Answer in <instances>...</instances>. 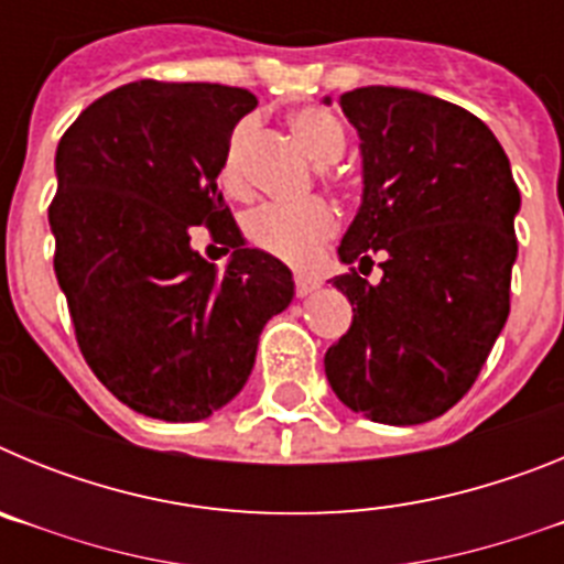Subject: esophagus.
I'll use <instances>...</instances> for the list:
<instances>
[{"label":"esophagus","mask_w":564,"mask_h":564,"mask_svg":"<svg viewBox=\"0 0 564 564\" xmlns=\"http://www.w3.org/2000/svg\"><path fill=\"white\" fill-rule=\"evenodd\" d=\"M316 288L318 279L305 276V273H296V276H293V291H296V296H307V293H313Z\"/></svg>","instance_id":"esophagus-1"}]
</instances>
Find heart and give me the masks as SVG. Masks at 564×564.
Instances as JSON below:
<instances>
[{"label": "heart", "mask_w": 564, "mask_h": 564, "mask_svg": "<svg viewBox=\"0 0 564 564\" xmlns=\"http://www.w3.org/2000/svg\"><path fill=\"white\" fill-rule=\"evenodd\" d=\"M288 129L296 143L305 149L316 166H330L341 161L347 149V134L338 118L322 107H299L288 115ZM251 123H239L226 143L220 161V183L231 197H242L248 192L246 154ZM336 212L325 200H305L296 206H262L246 217V239L259 251L282 259L288 265H307L316 259L327 239L336 234Z\"/></svg>", "instance_id": "b5f03b06"}]
</instances>
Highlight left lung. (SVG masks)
<instances>
[{
  "mask_svg": "<svg viewBox=\"0 0 564 564\" xmlns=\"http://www.w3.org/2000/svg\"><path fill=\"white\" fill-rule=\"evenodd\" d=\"M358 129L364 203L333 279L352 322L325 356L338 401L376 423L415 426L449 412L480 376L511 307L520 188L486 123L457 104L401 87L338 98Z\"/></svg>",
  "mask_w": 564,
  "mask_h": 564,
  "instance_id": "left-lung-1",
  "label": "left lung"
}]
</instances>
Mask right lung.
Listing matches in <instances>:
<instances>
[{
  "label": "right lung",
  "mask_w": 564,
  "mask_h": 564,
  "mask_svg": "<svg viewBox=\"0 0 564 564\" xmlns=\"http://www.w3.org/2000/svg\"><path fill=\"white\" fill-rule=\"evenodd\" d=\"M253 93L223 84H123L62 134L50 203L53 268L84 361L118 401L158 421H203L248 381L291 271L242 248L217 186ZM194 225L235 257L223 274L191 248Z\"/></svg>",
  "instance_id": "right-lung-1"
}]
</instances>
